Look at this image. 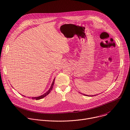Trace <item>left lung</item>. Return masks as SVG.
<instances>
[{
  "label": "left lung",
  "mask_w": 130,
  "mask_h": 130,
  "mask_svg": "<svg viewBox=\"0 0 130 130\" xmlns=\"http://www.w3.org/2000/svg\"><path fill=\"white\" fill-rule=\"evenodd\" d=\"M84 95H85V94H84ZM87 96H88V95H87ZM92 96V95H91ZM93 96H94V95H93ZM90 96H91V95H90Z\"/></svg>",
  "instance_id": "left-lung-1"
}]
</instances>
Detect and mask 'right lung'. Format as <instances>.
I'll list each match as a JSON object with an SVG mask.
<instances>
[{"label": "right lung", "instance_id": "add662e5", "mask_svg": "<svg viewBox=\"0 0 130 130\" xmlns=\"http://www.w3.org/2000/svg\"><path fill=\"white\" fill-rule=\"evenodd\" d=\"M54 80H55V78L54 79V80H53V82H52V85H51V86L50 89H49L48 91H47L46 93H45L44 94H43V95H41V96H38V97H35V98L33 97V98H31V99H32V100H40V99H43V98H44L45 96H46L47 95H48V94L50 93V92L52 91V89H53V85H54Z\"/></svg>", "mask_w": 130, "mask_h": 130}]
</instances>
